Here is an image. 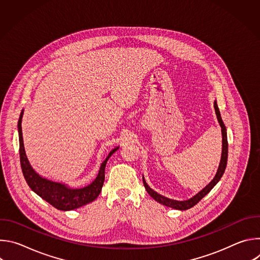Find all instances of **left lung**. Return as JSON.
Segmentation results:
<instances>
[{
    "label": "left lung",
    "instance_id": "8db88e82",
    "mask_svg": "<svg viewBox=\"0 0 260 260\" xmlns=\"http://www.w3.org/2000/svg\"><path fill=\"white\" fill-rule=\"evenodd\" d=\"M214 108H215V112H216V115H217L218 122H219V124L221 126V133H222L221 160H220L219 168L217 170V173H216L214 179L207 185V186L203 190H201L198 194H196L191 199H189L187 201H175V200L168 199V198H166L164 196H160L159 193L155 192L153 189H151L149 186H148L145 179H144V177H143V183H144V186H145L147 192L149 193L152 197V199H154L159 204H162L164 206H167V207H170V208H173V209H176V210H187V209H190L193 206H196L205 196H207L212 190V188L215 186V185L218 183V181L221 179L222 175H223V173L225 171V168H226L228 154H229V143H228L226 127H225L223 121H222V118H221V115H220L219 109H218V106H217L216 102L214 103Z\"/></svg>",
    "mask_w": 260,
    "mask_h": 260
}]
</instances>
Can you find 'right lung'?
Instances as JSON below:
<instances>
[{"label": "right lung", "mask_w": 260, "mask_h": 260, "mask_svg": "<svg viewBox=\"0 0 260 260\" xmlns=\"http://www.w3.org/2000/svg\"><path fill=\"white\" fill-rule=\"evenodd\" d=\"M23 110L21 111L18 119V136H19V157L20 166L22 170L23 177L30 189L42 198L44 201L49 203L51 206L61 211H70L74 209H78L88 203L93 202L102 191L103 184L105 181V168L108 159L112 155L119 147H116L109 153L107 158L102 162L99 174L94 181L89 185L82 188H71L64 184L53 182L46 178L41 177L37 174L35 170L30 167L28 159L25 155L23 139H22V121Z\"/></svg>", "instance_id": "obj_1"}]
</instances>
